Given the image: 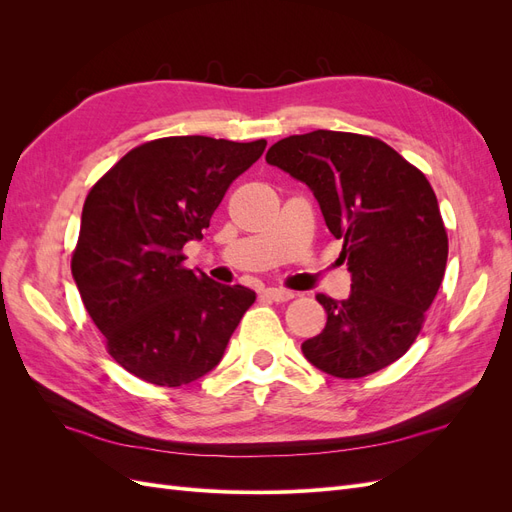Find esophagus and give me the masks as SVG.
Masks as SVG:
<instances>
[{
	"label": "esophagus",
	"mask_w": 512,
	"mask_h": 512,
	"mask_svg": "<svg viewBox=\"0 0 512 512\" xmlns=\"http://www.w3.org/2000/svg\"><path fill=\"white\" fill-rule=\"evenodd\" d=\"M265 297L271 299V301H277V303H284V301H290L294 297V292L286 290V288H267Z\"/></svg>",
	"instance_id": "obj_1"
}]
</instances>
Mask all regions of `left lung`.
<instances>
[{
  "label": "left lung",
  "mask_w": 512,
  "mask_h": 512,
  "mask_svg": "<svg viewBox=\"0 0 512 512\" xmlns=\"http://www.w3.org/2000/svg\"><path fill=\"white\" fill-rule=\"evenodd\" d=\"M267 164L305 183L352 277L350 297L316 294L327 324L301 344L335 378H363L404 356L442 284L448 239L421 170L378 138L314 130L277 141Z\"/></svg>",
  "instance_id": "8db88e82"
}]
</instances>
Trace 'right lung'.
Segmentation results:
<instances>
[{
	"mask_svg": "<svg viewBox=\"0 0 512 512\" xmlns=\"http://www.w3.org/2000/svg\"><path fill=\"white\" fill-rule=\"evenodd\" d=\"M267 141L168 136L126 153L87 194L72 277L108 354L136 378L190 384L218 365L256 301L183 269L230 183Z\"/></svg>",
	"mask_w": 512,
	"mask_h": 512,
	"instance_id": "obj_1",
	"label": "right lung"
}]
</instances>
